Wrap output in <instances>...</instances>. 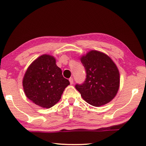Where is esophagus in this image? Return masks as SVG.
<instances>
[{"mask_svg":"<svg viewBox=\"0 0 146 146\" xmlns=\"http://www.w3.org/2000/svg\"><path fill=\"white\" fill-rule=\"evenodd\" d=\"M69 80H70V84L72 85L73 84V78H70V79H69Z\"/></svg>","mask_w":146,"mask_h":146,"instance_id":"1","label":"esophagus"}]
</instances>
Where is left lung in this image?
Here are the masks:
<instances>
[{
  "mask_svg": "<svg viewBox=\"0 0 146 146\" xmlns=\"http://www.w3.org/2000/svg\"><path fill=\"white\" fill-rule=\"evenodd\" d=\"M86 78L75 88L89 104L99 107L111 102L120 87V73L114 62L100 51L91 50L80 57Z\"/></svg>",
  "mask_w": 146,
  "mask_h": 146,
  "instance_id": "1",
  "label": "left lung"
}]
</instances>
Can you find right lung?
Here are the masks:
<instances>
[{
  "instance_id": "add662e5",
  "label": "right lung",
  "mask_w": 146,
  "mask_h": 146,
  "mask_svg": "<svg viewBox=\"0 0 146 146\" xmlns=\"http://www.w3.org/2000/svg\"><path fill=\"white\" fill-rule=\"evenodd\" d=\"M70 81L63 77L53 56L44 54L35 59L24 74V93L36 105L50 108L61 98Z\"/></svg>"
}]
</instances>
